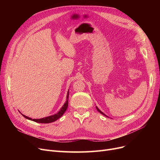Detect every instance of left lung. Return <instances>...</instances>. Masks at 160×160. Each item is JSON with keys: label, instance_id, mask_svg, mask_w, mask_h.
Returning a JSON list of instances; mask_svg holds the SVG:
<instances>
[{"label": "left lung", "instance_id": "left-lung-1", "mask_svg": "<svg viewBox=\"0 0 160 160\" xmlns=\"http://www.w3.org/2000/svg\"><path fill=\"white\" fill-rule=\"evenodd\" d=\"M96 109H97V110H98V111H99V113H101V114H102V115H103L106 116V117H108V116H107V115H106L105 114H104V113H103L102 112V111H101V110H99V109H98V107H96Z\"/></svg>", "mask_w": 160, "mask_h": 160}]
</instances>
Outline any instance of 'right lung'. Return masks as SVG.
Listing matches in <instances>:
<instances>
[{
  "instance_id": "add662e5",
  "label": "right lung",
  "mask_w": 160,
  "mask_h": 160,
  "mask_svg": "<svg viewBox=\"0 0 160 160\" xmlns=\"http://www.w3.org/2000/svg\"><path fill=\"white\" fill-rule=\"evenodd\" d=\"M68 99H69V91H68V93H67V100L65 101V104L62 105V107L61 108L60 111L59 112L57 113L55 115H50L49 117H46V118H43L41 119H32L27 117L26 115H22V116L24 118H25L26 119H28L29 120L33 121V122H35L37 123H52L53 122H55L56 120H57L59 118H60L61 116L63 115V113L65 112V111L67 109V107H68V103H69V101H68Z\"/></svg>"
}]
</instances>
